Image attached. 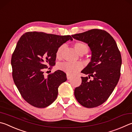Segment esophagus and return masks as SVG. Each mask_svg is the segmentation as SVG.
Instances as JSON below:
<instances>
[{
  "instance_id": "1",
  "label": "esophagus",
  "mask_w": 132,
  "mask_h": 132,
  "mask_svg": "<svg viewBox=\"0 0 132 132\" xmlns=\"http://www.w3.org/2000/svg\"><path fill=\"white\" fill-rule=\"evenodd\" d=\"M66 76H67V78H68V80H70L71 78V76L70 75H69V74H67Z\"/></svg>"
}]
</instances>
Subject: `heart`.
<instances>
[{"mask_svg":"<svg viewBox=\"0 0 132 132\" xmlns=\"http://www.w3.org/2000/svg\"><path fill=\"white\" fill-rule=\"evenodd\" d=\"M74 48L76 51L79 54H85L88 51V47L84 43L82 42H76L74 44ZM63 46H60L56 50V58L60 59L61 57L62 51L63 50ZM82 68V64L80 62H64L59 63L58 65V68L64 73L70 75H73L80 70Z\"/></svg>","mask_w":132,"mask_h":132,"instance_id":"1","label":"heart"}]
</instances>
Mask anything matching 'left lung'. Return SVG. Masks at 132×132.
Segmentation results:
<instances>
[{"label": "left lung", "mask_w": 132, "mask_h": 132, "mask_svg": "<svg viewBox=\"0 0 132 132\" xmlns=\"http://www.w3.org/2000/svg\"><path fill=\"white\" fill-rule=\"evenodd\" d=\"M71 36L87 43L92 52L90 62L81 71L88 77H81L82 82L74 89V96L84 107H97L106 101L118 82L120 51L113 37L104 30L94 29ZM90 76L93 79L89 80Z\"/></svg>", "instance_id": "left-lung-1"}]
</instances>
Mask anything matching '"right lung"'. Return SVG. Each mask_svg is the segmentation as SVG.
Wrapping results in <instances>:
<instances>
[{
    "label": "right lung",
    "instance_id": "right-lung-1",
    "mask_svg": "<svg viewBox=\"0 0 132 132\" xmlns=\"http://www.w3.org/2000/svg\"><path fill=\"white\" fill-rule=\"evenodd\" d=\"M73 39L44 32H29L20 37L11 57L13 78L25 101L37 108H45L56 100L59 85L66 74L58 70L44 76V71L55 64L57 49Z\"/></svg>",
    "mask_w": 132,
    "mask_h": 132
}]
</instances>
